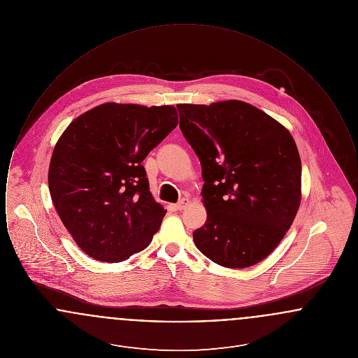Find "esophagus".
<instances>
[{"label":"esophagus","instance_id":"1","mask_svg":"<svg viewBox=\"0 0 358 358\" xmlns=\"http://www.w3.org/2000/svg\"><path fill=\"white\" fill-rule=\"evenodd\" d=\"M190 204V201L187 200V199H182V200H180L177 204L174 205V208L177 209V210H184L185 208H187Z\"/></svg>","mask_w":358,"mask_h":358}]
</instances>
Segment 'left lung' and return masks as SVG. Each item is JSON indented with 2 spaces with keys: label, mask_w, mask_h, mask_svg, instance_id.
<instances>
[{
  "label": "left lung",
  "mask_w": 358,
  "mask_h": 358,
  "mask_svg": "<svg viewBox=\"0 0 358 358\" xmlns=\"http://www.w3.org/2000/svg\"><path fill=\"white\" fill-rule=\"evenodd\" d=\"M177 110L204 180L208 216L193 232L194 244L222 267L254 266L285 238L301 204L295 141L278 120L241 101Z\"/></svg>",
  "instance_id": "8db88e82"
}]
</instances>
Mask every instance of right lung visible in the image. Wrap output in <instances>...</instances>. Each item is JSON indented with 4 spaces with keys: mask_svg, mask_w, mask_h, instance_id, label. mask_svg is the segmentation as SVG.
<instances>
[{
    "mask_svg": "<svg viewBox=\"0 0 358 358\" xmlns=\"http://www.w3.org/2000/svg\"><path fill=\"white\" fill-rule=\"evenodd\" d=\"M173 106L103 103L72 120L52 153L56 212L87 255L118 263L145 250L166 210L142 161L176 129Z\"/></svg>",
    "mask_w": 358,
    "mask_h": 358,
    "instance_id": "obj_1",
    "label": "right lung"
}]
</instances>
